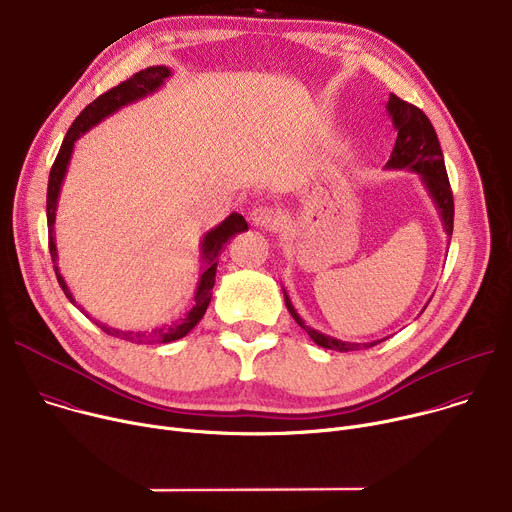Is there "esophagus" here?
<instances>
[{
	"label": "esophagus",
	"instance_id": "esophagus-1",
	"mask_svg": "<svg viewBox=\"0 0 512 512\" xmlns=\"http://www.w3.org/2000/svg\"><path fill=\"white\" fill-rule=\"evenodd\" d=\"M251 222L259 228H273L277 224V214L269 206H257L251 212Z\"/></svg>",
	"mask_w": 512,
	"mask_h": 512
}]
</instances>
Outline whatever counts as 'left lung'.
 Returning a JSON list of instances; mask_svg holds the SVG:
<instances>
[{"label": "left lung", "instance_id": "1", "mask_svg": "<svg viewBox=\"0 0 512 512\" xmlns=\"http://www.w3.org/2000/svg\"><path fill=\"white\" fill-rule=\"evenodd\" d=\"M386 110H388V116L392 118L394 130L398 132L396 145L386 163V169H408V171H414L421 175L425 190L429 192V196L441 216L445 235L451 239V235H453V194H451V185H449L447 171H445L443 151H441L439 138H437V132H435L431 120L425 116L423 110H418L416 106L400 100L394 94H390ZM284 300H286L290 314L298 322V327L304 329L308 333V337L322 349L347 353V351L369 349V347H374L388 339L386 337V339L371 341V343H349V341H341V339L329 337L324 333H318L316 329L308 327V324L300 318V314L296 312L286 290H284Z\"/></svg>", "mask_w": 512, "mask_h": 512}]
</instances>
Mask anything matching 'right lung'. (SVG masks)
<instances>
[{"label": "right lung", "instance_id": "add662e5", "mask_svg": "<svg viewBox=\"0 0 512 512\" xmlns=\"http://www.w3.org/2000/svg\"><path fill=\"white\" fill-rule=\"evenodd\" d=\"M171 77V69L165 67V65H155V67H147L143 71H138L136 75H132L130 79L122 81L120 85L112 87L110 91H106V94H102L98 100L91 102L77 118L75 122L71 124L67 136L63 138V145L59 149V155L53 163V169H51V175H49V190H46V222H49V249H51V259L55 263V273H57V280H59V286L63 288L65 296L69 298V302L73 306H77L87 318L89 314L75 302L65 277L61 275V269L57 265L59 261V255H57V245H55V216H57V204H59V194H61V185H63V179L67 175V167H69V161H71V155H73V147L75 143L79 141V138L94 128L96 124H100L104 118L112 116L114 112H118L120 108L132 104V102H138L143 100L151 94H155V91L165 83V79ZM249 226H247V220L232 212L228 218H224L218 226H214L212 230H208L202 243H200V255H202V275H200V282H198V288H196V294H194V306L190 308V312L185 314L183 318H179L177 322L173 324H165V327H159L155 331H120V329H112L108 327V324L100 322V320H94L98 327L108 333V335H114V337H120V339H126V341H132V343H171V341H177L181 337L188 335L196 324L202 320V316L206 314V308L212 300V288H214V282H216V267H218V257L222 253V249L226 247V243L239 235V232H245Z\"/></svg>", "mask_w": 512, "mask_h": 512}]
</instances>
